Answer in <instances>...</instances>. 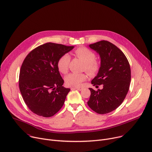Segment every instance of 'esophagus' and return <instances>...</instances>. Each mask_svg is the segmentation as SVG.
Listing matches in <instances>:
<instances>
[{"instance_id": "obj_1", "label": "esophagus", "mask_w": 152, "mask_h": 152, "mask_svg": "<svg viewBox=\"0 0 152 152\" xmlns=\"http://www.w3.org/2000/svg\"><path fill=\"white\" fill-rule=\"evenodd\" d=\"M83 89V87H72L71 88V90H77L79 91H81Z\"/></svg>"}]
</instances>
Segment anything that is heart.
I'll return each instance as SVG.
<instances>
[{
	"label": "heart",
	"instance_id": "obj_1",
	"mask_svg": "<svg viewBox=\"0 0 152 152\" xmlns=\"http://www.w3.org/2000/svg\"><path fill=\"white\" fill-rule=\"evenodd\" d=\"M74 55L82 60L85 63V69L89 75H95L99 69V64L95 60L96 55L86 47H79L74 51ZM70 57L68 54L62 55L58 60L57 66L62 74H66L69 70ZM86 79V75L83 73H70L65 77V82L69 86H79Z\"/></svg>",
	"mask_w": 152,
	"mask_h": 152
}]
</instances>
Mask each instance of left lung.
<instances>
[{"instance_id": "8db88e82", "label": "left lung", "mask_w": 152, "mask_h": 152, "mask_svg": "<svg viewBox=\"0 0 152 152\" xmlns=\"http://www.w3.org/2000/svg\"><path fill=\"white\" fill-rule=\"evenodd\" d=\"M101 58V66L97 75L91 80L93 86L103 85L97 91H91L88 105L99 114L109 113L121 104L131 82V69L124 53L113 43L101 40L89 45Z\"/></svg>"}]
</instances>
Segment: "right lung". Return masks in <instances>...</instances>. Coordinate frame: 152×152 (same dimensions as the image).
I'll return each instance as SVG.
<instances>
[{"label": "right lung", "instance_id": "right-lung-1", "mask_svg": "<svg viewBox=\"0 0 152 152\" xmlns=\"http://www.w3.org/2000/svg\"><path fill=\"white\" fill-rule=\"evenodd\" d=\"M74 46L46 43L34 49L24 59L20 72L19 87L23 99L34 113L43 117L56 114L64 105L70 89L58 68L59 59Z\"/></svg>", "mask_w": 152, "mask_h": 152}]
</instances>
